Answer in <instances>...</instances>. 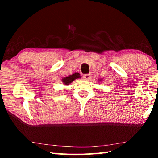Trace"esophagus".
<instances>
[{"label": "esophagus", "mask_w": 158, "mask_h": 158, "mask_svg": "<svg viewBox=\"0 0 158 158\" xmlns=\"http://www.w3.org/2000/svg\"><path fill=\"white\" fill-rule=\"evenodd\" d=\"M83 78H84V79L85 80V81H89V80L91 79V75H90V74H85V75L83 77Z\"/></svg>", "instance_id": "1"}]
</instances>
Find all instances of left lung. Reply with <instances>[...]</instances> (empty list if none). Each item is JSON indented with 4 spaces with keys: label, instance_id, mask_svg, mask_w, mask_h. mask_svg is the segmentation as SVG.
Returning a JSON list of instances; mask_svg holds the SVG:
<instances>
[{
    "label": "left lung",
    "instance_id": "left-lung-1",
    "mask_svg": "<svg viewBox=\"0 0 158 158\" xmlns=\"http://www.w3.org/2000/svg\"><path fill=\"white\" fill-rule=\"evenodd\" d=\"M98 81V83L99 82H102V81H103V79H99Z\"/></svg>",
    "mask_w": 158,
    "mask_h": 158
}]
</instances>
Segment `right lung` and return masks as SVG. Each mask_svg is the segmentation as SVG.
I'll use <instances>...</instances> for the list:
<instances>
[{"instance_id":"obj_1","label":"right lung","mask_w":158,"mask_h":158,"mask_svg":"<svg viewBox=\"0 0 158 158\" xmlns=\"http://www.w3.org/2000/svg\"><path fill=\"white\" fill-rule=\"evenodd\" d=\"M81 78V77L80 76V74L79 73H74L73 74H70L68 77H63V78L61 79L63 84L65 85H68L71 84L72 82H73L74 80L77 79Z\"/></svg>"}]
</instances>
